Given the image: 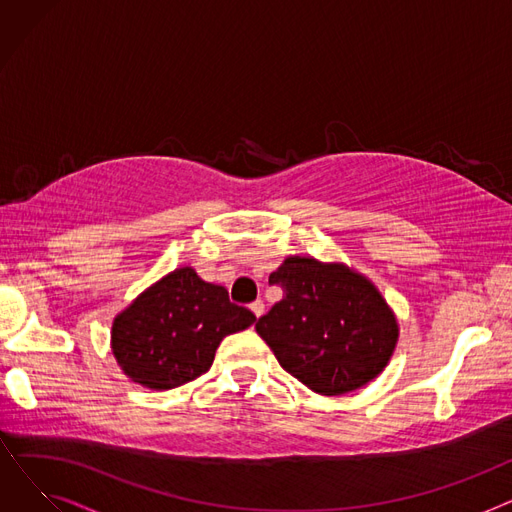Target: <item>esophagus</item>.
<instances>
[{"mask_svg": "<svg viewBox=\"0 0 512 512\" xmlns=\"http://www.w3.org/2000/svg\"><path fill=\"white\" fill-rule=\"evenodd\" d=\"M263 309H265L263 301H255V303H251V311L255 313V317H261V315H263Z\"/></svg>", "mask_w": 512, "mask_h": 512, "instance_id": "obj_1", "label": "esophagus"}]
</instances>
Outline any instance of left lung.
Returning <instances> with one entry per match:
<instances>
[{
  "instance_id": "left-lung-1",
  "label": "left lung",
  "mask_w": 512,
  "mask_h": 512,
  "mask_svg": "<svg viewBox=\"0 0 512 512\" xmlns=\"http://www.w3.org/2000/svg\"><path fill=\"white\" fill-rule=\"evenodd\" d=\"M270 284L284 292L255 330L278 363L324 396L363 388L386 369L398 319L375 284L344 263L286 257Z\"/></svg>"
}]
</instances>
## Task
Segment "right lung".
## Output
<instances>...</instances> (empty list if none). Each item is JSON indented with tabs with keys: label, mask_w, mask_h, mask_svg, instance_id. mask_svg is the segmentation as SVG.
<instances>
[{
	"label": "right lung",
	"mask_w": 512,
	"mask_h": 512,
	"mask_svg": "<svg viewBox=\"0 0 512 512\" xmlns=\"http://www.w3.org/2000/svg\"><path fill=\"white\" fill-rule=\"evenodd\" d=\"M255 315L193 267H178L143 290L112 324V353L124 375L149 390H172L205 373L220 342Z\"/></svg>",
	"instance_id": "obj_1"
}]
</instances>
